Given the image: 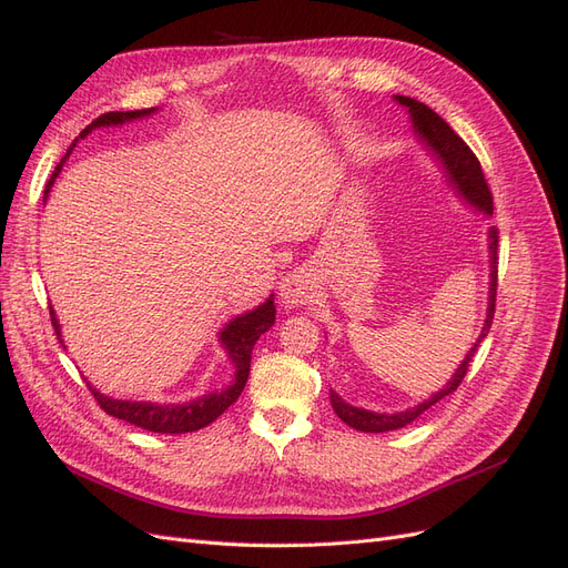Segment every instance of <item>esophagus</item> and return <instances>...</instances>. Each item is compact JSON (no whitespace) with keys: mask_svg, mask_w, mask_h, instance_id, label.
<instances>
[{"mask_svg":"<svg viewBox=\"0 0 568 568\" xmlns=\"http://www.w3.org/2000/svg\"><path fill=\"white\" fill-rule=\"evenodd\" d=\"M280 298L286 307H301L311 303L315 298V282L311 277V272L296 270L286 274L280 284Z\"/></svg>","mask_w":568,"mask_h":568,"instance_id":"esophagus-1","label":"esophagus"}]
</instances>
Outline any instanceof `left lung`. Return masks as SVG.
Returning <instances> with one entry per match:
<instances>
[{"label":"left lung","instance_id":"left-lung-1","mask_svg":"<svg viewBox=\"0 0 568 568\" xmlns=\"http://www.w3.org/2000/svg\"><path fill=\"white\" fill-rule=\"evenodd\" d=\"M393 101L407 111L412 132H415V140L424 146L428 156L438 163V168L443 170L445 182H448V186L457 194V199L462 203H467L469 209L490 217L493 215V196H490V189L486 184L484 170H480V163L474 156V151L464 144L462 136L455 134V130L445 123V120L436 111L422 104V101L400 97V94H395ZM488 265H490V277H488L490 282H488L486 320H484V326H480L478 338L474 341V346L467 351V355L462 357V363L453 372L450 382L445 384L440 390L428 395L426 400L412 405L407 409H400V412H374V409L357 407V405H351L343 400L336 390H329L332 407L341 422H346L348 426L357 428V432H365V434L395 432V428H403V426L412 424L419 415H424L428 407L436 405L443 398H448L450 393L457 390V386L464 379V374H467L469 359L474 357L478 343L488 336L490 324H493L495 288H497V232H495V227L488 230Z\"/></svg>","mask_w":568,"mask_h":568}]
</instances>
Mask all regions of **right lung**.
Masks as SVG:
<instances>
[{"label":"right lung","instance_id":"add662e5","mask_svg":"<svg viewBox=\"0 0 568 568\" xmlns=\"http://www.w3.org/2000/svg\"><path fill=\"white\" fill-rule=\"evenodd\" d=\"M161 109H144V111H111L99 115L92 125L84 128L80 132L78 140H84V136L92 134V130L97 128H123L125 123H134V120H144L156 115ZM78 140L71 144V149L65 151V156L61 159V163L54 168L51 173V180L47 182L44 189V203L49 199L51 186H54L57 178L61 175V170L71 156ZM49 315H51V324H54V332L59 336V341L63 343L61 336V324L57 320L54 307L49 305ZM274 324V294H270L261 305H255L253 311H246L242 315L232 317L222 329L217 332V341L222 351H225L227 359L234 367V376L232 382L220 388V390H205L199 398H192L186 403H151V400H123V398H111V395L97 390L92 384L90 390L94 393L97 403L101 405V409L106 415L130 422L140 428H146V432L153 434H189V432H199V428L209 426L211 422H215L222 412H225L239 395H242L246 382H248V372H251V353L255 341L261 338V334H265L270 326ZM65 348V346H63Z\"/></svg>","mask_w":568,"mask_h":568}]
</instances>
